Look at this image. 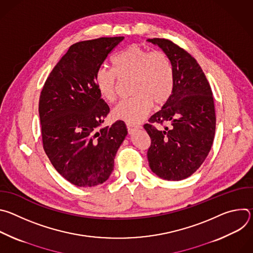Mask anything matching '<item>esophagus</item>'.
<instances>
[{
  "label": "esophagus",
  "instance_id": "1",
  "mask_svg": "<svg viewBox=\"0 0 253 253\" xmlns=\"http://www.w3.org/2000/svg\"><path fill=\"white\" fill-rule=\"evenodd\" d=\"M139 128H140L139 126H134V125H131V124H127V129H128L129 134H133V132L138 130Z\"/></svg>",
  "mask_w": 253,
  "mask_h": 253
}]
</instances>
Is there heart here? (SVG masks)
Wrapping results in <instances>:
<instances>
[{"label": "heart", "mask_w": 253, "mask_h": 253, "mask_svg": "<svg viewBox=\"0 0 253 253\" xmlns=\"http://www.w3.org/2000/svg\"><path fill=\"white\" fill-rule=\"evenodd\" d=\"M113 70L100 68L95 77L101 97L113 102L117 97L119 79H132L130 99L118 103L113 117L128 124H138L150 112L152 106H162L170 98L174 73L167 55L160 51L150 52L140 45H131L113 60Z\"/></svg>", "instance_id": "heart-1"}]
</instances>
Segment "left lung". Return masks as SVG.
Listing matches in <instances>:
<instances>
[{
	"instance_id": "left-lung-1",
	"label": "left lung",
	"mask_w": 253,
	"mask_h": 253,
	"mask_svg": "<svg viewBox=\"0 0 253 253\" xmlns=\"http://www.w3.org/2000/svg\"><path fill=\"white\" fill-rule=\"evenodd\" d=\"M169 58L174 73L173 91L162 109L144 125L151 138L149 166L158 177L179 181L191 176L206 159L215 134L212 91L197 61L166 39H148ZM167 124L163 130L153 124Z\"/></svg>"
}]
</instances>
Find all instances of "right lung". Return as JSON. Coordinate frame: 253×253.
Segmentation results:
<instances>
[{
  "mask_svg": "<svg viewBox=\"0 0 253 253\" xmlns=\"http://www.w3.org/2000/svg\"><path fill=\"white\" fill-rule=\"evenodd\" d=\"M124 37L78 42L54 67L39 100L44 150L52 165L78 187L102 184L128 131L123 121L101 128L110 108L96 87L97 71Z\"/></svg>",
  "mask_w": 253,
  "mask_h": 253,
  "instance_id": "add662e5",
  "label": "right lung"
}]
</instances>
